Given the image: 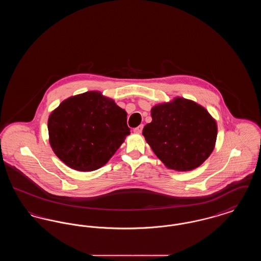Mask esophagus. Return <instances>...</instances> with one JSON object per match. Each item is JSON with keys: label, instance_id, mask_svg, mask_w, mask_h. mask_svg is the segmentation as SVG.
I'll return each instance as SVG.
<instances>
[{"label": "esophagus", "instance_id": "1", "mask_svg": "<svg viewBox=\"0 0 261 261\" xmlns=\"http://www.w3.org/2000/svg\"><path fill=\"white\" fill-rule=\"evenodd\" d=\"M143 125H139L138 127H136V128H134V133H136V134H141L142 133V131H143Z\"/></svg>", "mask_w": 261, "mask_h": 261}]
</instances>
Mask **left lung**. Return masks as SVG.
I'll use <instances>...</instances> for the list:
<instances>
[{
    "label": "left lung",
    "instance_id": "8db88e82",
    "mask_svg": "<svg viewBox=\"0 0 261 261\" xmlns=\"http://www.w3.org/2000/svg\"><path fill=\"white\" fill-rule=\"evenodd\" d=\"M151 122L143 129L149 147L164 165L191 171L205 162L215 147L217 124L203 107L177 97L154 106Z\"/></svg>",
    "mask_w": 261,
    "mask_h": 261
}]
</instances>
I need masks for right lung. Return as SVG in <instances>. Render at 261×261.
Instances as JSON below:
<instances>
[{
  "mask_svg": "<svg viewBox=\"0 0 261 261\" xmlns=\"http://www.w3.org/2000/svg\"><path fill=\"white\" fill-rule=\"evenodd\" d=\"M48 130L56 155L82 172L103 166L130 134L127 112L98 91L64 99L50 113Z\"/></svg>",
  "mask_w": 261,
  "mask_h": 261,
  "instance_id": "1",
  "label": "right lung"
}]
</instances>
